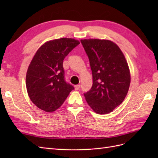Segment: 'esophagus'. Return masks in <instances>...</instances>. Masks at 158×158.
<instances>
[{
  "instance_id": "1",
  "label": "esophagus",
  "mask_w": 158,
  "mask_h": 158,
  "mask_svg": "<svg viewBox=\"0 0 158 158\" xmlns=\"http://www.w3.org/2000/svg\"><path fill=\"white\" fill-rule=\"evenodd\" d=\"M79 88H80V85H79V84L75 85V89L77 90V89H79Z\"/></svg>"
}]
</instances>
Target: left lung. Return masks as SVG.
<instances>
[{
	"instance_id": "1",
	"label": "left lung",
	"mask_w": 158,
	"mask_h": 158,
	"mask_svg": "<svg viewBox=\"0 0 158 158\" xmlns=\"http://www.w3.org/2000/svg\"><path fill=\"white\" fill-rule=\"evenodd\" d=\"M92 72L93 85L84 93L89 106L98 114L110 113L128 92L130 73L123 53L109 40L81 39Z\"/></svg>"
}]
</instances>
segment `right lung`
Returning a JSON list of instances; mask_svg holds the SVG:
<instances>
[{"label": "right lung", "mask_w": 158, "mask_h": 158, "mask_svg": "<svg viewBox=\"0 0 158 158\" xmlns=\"http://www.w3.org/2000/svg\"><path fill=\"white\" fill-rule=\"evenodd\" d=\"M79 43L70 38L52 40L36 52L26 73V82L30 98L38 108L55 111L74 89L65 81L63 60Z\"/></svg>", "instance_id": "1"}]
</instances>
